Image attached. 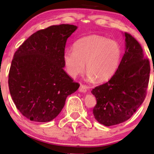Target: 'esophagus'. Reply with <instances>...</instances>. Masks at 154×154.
<instances>
[{
    "instance_id": "1",
    "label": "esophagus",
    "mask_w": 154,
    "mask_h": 154,
    "mask_svg": "<svg viewBox=\"0 0 154 154\" xmlns=\"http://www.w3.org/2000/svg\"><path fill=\"white\" fill-rule=\"evenodd\" d=\"M87 90L88 87L86 86H85V85H81L79 88V91L80 92H84V93H85V92H87Z\"/></svg>"
}]
</instances>
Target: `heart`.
Segmentation results:
<instances>
[{"instance_id":"b5f03b06","label":"heart","mask_w":154,"mask_h":154,"mask_svg":"<svg viewBox=\"0 0 154 154\" xmlns=\"http://www.w3.org/2000/svg\"><path fill=\"white\" fill-rule=\"evenodd\" d=\"M122 50L116 41L99 35L79 39L74 48L67 49L64 62L67 72L76 77L84 70L90 81L103 82L113 76L121 62Z\"/></svg>"}]
</instances>
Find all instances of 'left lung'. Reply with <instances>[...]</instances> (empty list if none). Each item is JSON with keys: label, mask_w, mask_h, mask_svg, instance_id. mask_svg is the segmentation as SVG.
Segmentation results:
<instances>
[{"label": "left lung", "mask_w": 154, "mask_h": 154, "mask_svg": "<svg viewBox=\"0 0 154 154\" xmlns=\"http://www.w3.org/2000/svg\"><path fill=\"white\" fill-rule=\"evenodd\" d=\"M125 51L118 69L108 82L91 91L97 99L96 120L105 126L115 125L130 119L147 94L150 64L143 48L130 33H125Z\"/></svg>", "instance_id": "1"}]
</instances>
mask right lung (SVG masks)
I'll return each instance as SVG.
<instances>
[{"mask_svg": "<svg viewBox=\"0 0 154 154\" xmlns=\"http://www.w3.org/2000/svg\"><path fill=\"white\" fill-rule=\"evenodd\" d=\"M77 29L60 24L39 30L19 46L9 72V88L17 109L35 122L54 119L66 97L80 85L64 71L67 39Z\"/></svg>", "mask_w": 154, "mask_h": 154, "instance_id": "add662e5", "label": "right lung"}]
</instances>
